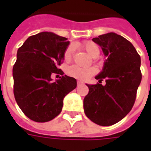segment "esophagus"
Here are the masks:
<instances>
[{"mask_svg": "<svg viewBox=\"0 0 151 151\" xmlns=\"http://www.w3.org/2000/svg\"><path fill=\"white\" fill-rule=\"evenodd\" d=\"M77 84H78V86L82 85V84H83V82H82V81H78V82H77Z\"/></svg>", "mask_w": 151, "mask_h": 151, "instance_id": "34e87169", "label": "esophagus"}]
</instances>
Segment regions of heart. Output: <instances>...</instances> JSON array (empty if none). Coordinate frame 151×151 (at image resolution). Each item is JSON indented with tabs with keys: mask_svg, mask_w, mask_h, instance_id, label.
<instances>
[{
	"mask_svg": "<svg viewBox=\"0 0 151 151\" xmlns=\"http://www.w3.org/2000/svg\"><path fill=\"white\" fill-rule=\"evenodd\" d=\"M77 47H82V49L86 51V52L88 53L92 58H97L100 54L99 47L91 41H87L81 44H77ZM73 49L72 47H67L63 55L64 60L67 63L70 62L73 60ZM66 73L72 78L82 79V80H87L90 77L95 74V70L92 68L86 69V68H81L78 65H71L67 69Z\"/></svg>",
	"mask_w": 151,
	"mask_h": 151,
	"instance_id": "b5f03b06",
	"label": "heart"
}]
</instances>
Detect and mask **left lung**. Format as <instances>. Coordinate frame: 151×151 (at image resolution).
<instances>
[{
  "instance_id": "8db88e82",
  "label": "left lung",
  "mask_w": 151,
  "mask_h": 151,
  "mask_svg": "<svg viewBox=\"0 0 151 151\" xmlns=\"http://www.w3.org/2000/svg\"><path fill=\"white\" fill-rule=\"evenodd\" d=\"M107 56L104 69L95 78V85H87L89 93L83 100L84 111L94 123L109 126L119 122L133 108L142 81L141 58L129 40L116 33L94 38ZM105 79L106 85L100 83Z\"/></svg>"
}]
</instances>
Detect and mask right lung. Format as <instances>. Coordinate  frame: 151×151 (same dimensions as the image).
<instances>
[{"mask_svg": "<svg viewBox=\"0 0 151 151\" xmlns=\"http://www.w3.org/2000/svg\"><path fill=\"white\" fill-rule=\"evenodd\" d=\"M68 39L51 32L31 35L18 50L13 67L15 100L27 116L47 122L62 110L63 99L77 86L75 78L63 75L59 66L69 45ZM62 75L56 82L50 75Z\"/></svg>", "mask_w": 151, "mask_h": 151, "instance_id": "add662e5", "label": "right lung"}]
</instances>
